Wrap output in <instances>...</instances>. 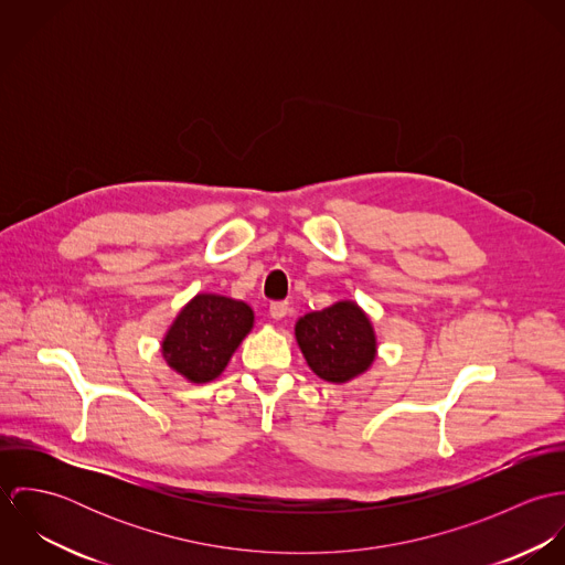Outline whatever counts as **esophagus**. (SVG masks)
Segmentation results:
<instances>
[{
	"mask_svg": "<svg viewBox=\"0 0 565 565\" xmlns=\"http://www.w3.org/2000/svg\"><path fill=\"white\" fill-rule=\"evenodd\" d=\"M269 316L274 320H285L289 316V302H271L269 305Z\"/></svg>",
	"mask_w": 565,
	"mask_h": 565,
	"instance_id": "1",
	"label": "esophagus"
}]
</instances>
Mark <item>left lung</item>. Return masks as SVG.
I'll list each match as a JSON object with an SVG mask.
<instances>
[{"label": "left lung", "mask_w": 565, "mask_h": 565, "mask_svg": "<svg viewBox=\"0 0 565 565\" xmlns=\"http://www.w3.org/2000/svg\"><path fill=\"white\" fill-rule=\"evenodd\" d=\"M296 339L309 367L328 383H345L365 372L376 356L367 316L352 302H337L296 323Z\"/></svg>", "instance_id": "1"}]
</instances>
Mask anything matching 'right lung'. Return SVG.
Instances as JSON below:
<instances>
[{"instance_id":"obj_1","label":"right lung","mask_w":565,"mask_h":565,"mask_svg":"<svg viewBox=\"0 0 565 565\" xmlns=\"http://www.w3.org/2000/svg\"><path fill=\"white\" fill-rule=\"evenodd\" d=\"M254 322L252 309L224 296H195L162 341L167 363L193 383L217 379Z\"/></svg>"}]
</instances>
